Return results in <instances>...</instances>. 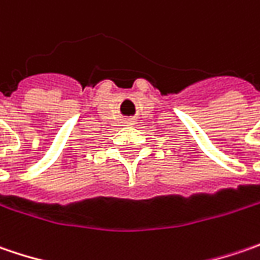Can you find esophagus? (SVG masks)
I'll return each mask as SVG.
<instances>
[{
  "label": "esophagus",
  "instance_id": "34e87169",
  "mask_svg": "<svg viewBox=\"0 0 260 260\" xmlns=\"http://www.w3.org/2000/svg\"><path fill=\"white\" fill-rule=\"evenodd\" d=\"M123 123H125V126H132L134 123H135V119L132 118H128L123 120Z\"/></svg>",
  "mask_w": 260,
  "mask_h": 260
}]
</instances>
